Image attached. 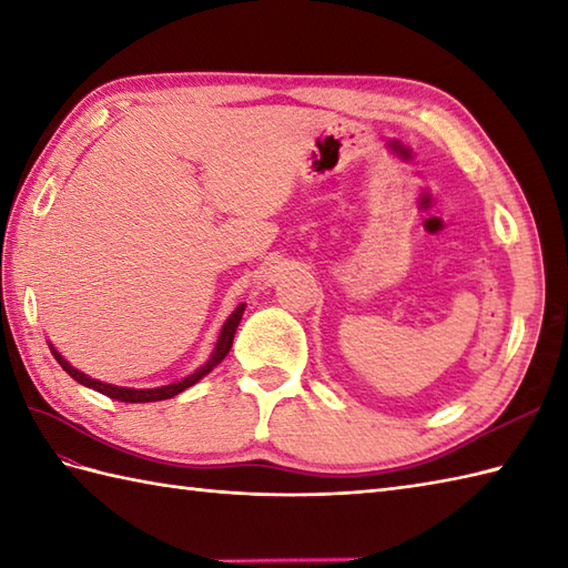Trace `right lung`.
I'll use <instances>...</instances> for the list:
<instances>
[{
    "instance_id": "add662e5",
    "label": "right lung",
    "mask_w": 568,
    "mask_h": 568,
    "mask_svg": "<svg viewBox=\"0 0 568 568\" xmlns=\"http://www.w3.org/2000/svg\"><path fill=\"white\" fill-rule=\"evenodd\" d=\"M243 313H245V304L237 306V308L231 313V316L225 318V323H223V327H221V333H219V339H216V347H213L211 357H209L204 364H201V367H199L196 372L184 376V379H180V382H172V384L158 386V388H129V386L104 384V382H99V379H92V376H87V374L80 372V369H74L72 364H70L65 357H62L53 345H50V352H53V357L58 359L60 367L65 369L74 382L87 386V388H94V390H99V394H104V396H109V398H116V400H123V403H153V400H165V398H172V396L182 394L184 388L194 386L199 379H204V376H206L213 367H219V364L225 359V355H229V352H231L235 331H237V325H241V321H243Z\"/></svg>"
}]
</instances>
